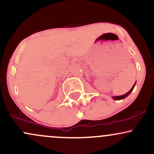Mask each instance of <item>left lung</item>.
<instances>
[{
  "label": "left lung",
  "instance_id": "8db88e82",
  "mask_svg": "<svg viewBox=\"0 0 154 154\" xmlns=\"http://www.w3.org/2000/svg\"><path fill=\"white\" fill-rule=\"evenodd\" d=\"M135 84H134V85L132 86V88H131V90H130V91H128L127 93H125V94H124V95H119V96H114V97H113V98H114V99L116 100L124 99V98H126L127 96H128V95H130V93H131V92L132 91V90H133V88H134V87H135Z\"/></svg>",
  "mask_w": 154,
  "mask_h": 154
}]
</instances>
